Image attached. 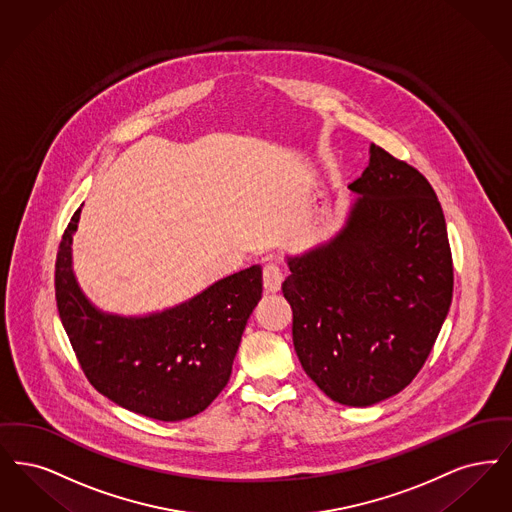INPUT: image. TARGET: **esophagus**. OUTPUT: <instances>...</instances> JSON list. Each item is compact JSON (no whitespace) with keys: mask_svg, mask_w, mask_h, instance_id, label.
Masks as SVG:
<instances>
[{"mask_svg":"<svg viewBox=\"0 0 512 512\" xmlns=\"http://www.w3.org/2000/svg\"><path fill=\"white\" fill-rule=\"evenodd\" d=\"M284 282V274L276 265H266L263 270V286L266 293H278Z\"/></svg>","mask_w":512,"mask_h":512,"instance_id":"obj_1","label":"esophagus"}]
</instances>
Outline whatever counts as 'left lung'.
<instances>
[{"mask_svg": "<svg viewBox=\"0 0 512 512\" xmlns=\"http://www.w3.org/2000/svg\"><path fill=\"white\" fill-rule=\"evenodd\" d=\"M328 242L287 255L293 347L333 402L366 408L406 389L448 316L453 265L429 181L377 144Z\"/></svg>", "mask_w": 512, "mask_h": 512, "instance_id": "8db88e82", "label": "left lung"}]
</instances>
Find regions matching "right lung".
Instances as JSON below:
<instances>
[{
    "label": "right lung",
    "mask_w": 512,
    "mask_h": 512,
    "mask_svg": "<svg viewBox=\"0 0 512 512\" xmlns=\"http://www.w3.org/2000/svg\"><path fill=\"white\" fill-rule=\"evenodd\" d=\"M78 209L62 234L55 297L64 331L89 383L122 408L158 421L204 411L225 389L247 318L263 293L253 265L177 307L122 316L95 307L72 268Z\"/></svg>",
    "instance_id": "right-lung-1"
}]
</instances>
